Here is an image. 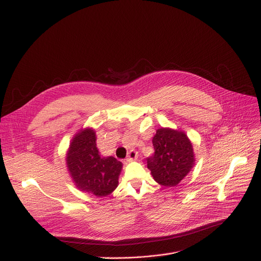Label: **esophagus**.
Instances as JSON below:
<instances>
[{
  "label": "esophagus",
  "mask_w": 261,
  "mask_h": 261,
  "mask_svg": "<svg viewBox=\"0 0 261 261\" xmlns=\"http://www.w3.org/2000/svg\"><path fill=\"white\" fill-rule=\"evenodd\" d=\"M138 158V152L136 150H130L127 154V162H133V161H136Z\"/></svg>",
  "instance_id": "34e87169"
}]
</instances>
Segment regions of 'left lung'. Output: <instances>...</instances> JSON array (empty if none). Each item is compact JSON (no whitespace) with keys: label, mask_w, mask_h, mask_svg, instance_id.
<instances>
[{"label":"left lung","mask_w":261,"mask_h":261,"mask_svg":"<svg viewBox=\"0 0 261 261\" xmlns=\"http://www.w3.org/2000/svg\"><path fill=\"white\" fill-rule=\"evenodd\" d=\"M154 154L147 159L153 179L167 187L178 185L195 164L193 145L181 130L160 128L153 137Z\"/></svg>","instance_id":"left-lung-1"}]
</instances>
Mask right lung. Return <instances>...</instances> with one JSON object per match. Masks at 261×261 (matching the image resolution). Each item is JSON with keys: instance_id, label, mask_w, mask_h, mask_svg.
I'll list each match as a JSON object with an SVG mask.
<instances>
[{"instance_id": "add662e5", "label": "right lung", "mask_w": 261, "mask_h": 261, "mask_svg": "<svg viewBox=\"0 0 261 261\" xmlns=\"http://www.w3.org/2000/svg\"><path fill=\"white\" fill-rule=\"evenodd\" d=\"M66 165L78 189L97 197L111 194L119 184L122 163L113 156L102 158L92 128L81 129L72 138Z\"/></svg>"}]
</instances>
